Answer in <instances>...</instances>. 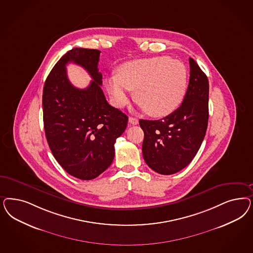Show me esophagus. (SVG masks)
Masks as SVG:
<instances>
[{"instance_id": "obj_1", "label": "esophagus", "mask_w": 253, "mask_h": 253, "mask_svg": "<svg viewBox=\"0 0 253 253\" xmlns=\"http://www.w3.org/2000/svg\"><path fill=\"white\" fill-rule=\"evenodd\" d=\"M128 122L130 123L131 125L135 126V125L139 124V120L137 118H134V117H129L128 118Z\"/></svg>"}]
</instances>
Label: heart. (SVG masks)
<instances>
[{
	"label": "heart",
	"instance_id": "obj_1",
	"mask_svg": "<svg viewBox=\"0 0 253 253\" xmlns=\"http://www.w3.org/2000/svg\"><path fill=\"white\" fill-rule=\"evenodd\" d=\"M187 87V73L179 60L151 57L125 63L117 74L107 78L106 88L117 107L126 105L129 91L136 100L154 117L172 114L181 103Z\"/></svg>",
	"mask_w": 253,
	"mask_h": 253
}]
</instances>
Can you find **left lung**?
I'll list each match as a JSON object with an SVG mask.
<instances>
[{"mask_svg": "<svg viewBox=\"0 0 253 253\" xmlns=\"http://www.w3.org/2000/svg\"><path fill=\"white\" fill-rule=\"evenodd\" d=\"M189 63L190 79L181 105L161 120H139L143 158L162 175L177 173L191 163L208 127L209 80L192 57Z\"/></svg>", "mask_w": 253, "mask_h": 253, "instance_id": "obj_1", "label": "left lung"}]
</instances>
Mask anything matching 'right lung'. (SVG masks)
Instances as JSON below:
<instances>
[{
    "label": "right lung",
    "instance_id": "right-lung-1",
    "mask_svg": "<svg viewBox=\"0 0 253 253\" xmlns=\"http://www.w3.org/2000/svg\"><path fill=\"white\" fill-rule=\"evenodd\" d=\"M100 51L74 48L50 72L42 91L43 126L49 148L66 172L77 179L97 178L111 166L114 143L127 126L128 117L107 102L102 74L98 72ZM70 62L82 65L92 78L84 90L66 76Z\"/></svg>",
    "mask_w": 253,
    "mask_h": 253
}]
</instances>
